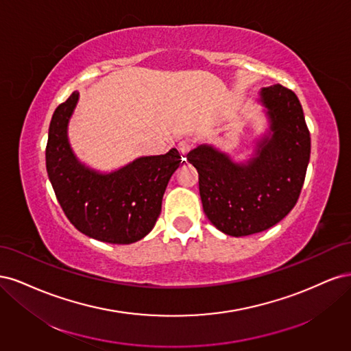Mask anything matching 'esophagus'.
I'll return each mask as SVG.
<instances>
[{
	"instance_id": "obj_1",
	"label": "esophagus",
	"mask_w": 351,
	"mask_h": 351,
	"mask_svg": "<svg viewBox=\"0 0 351 351\" xmlns=\"http://www.w3.org/2000/svg\"><path fill=\"white\" fill-rule=\"evenodd\" d=\"M190 147H192V145H190L189 142H186V141H182L178 143V152H180V155L182 156H186L187 155V152H189V149Z\"/></svg>"
}]
</instances>
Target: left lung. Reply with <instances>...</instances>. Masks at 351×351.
<instances>
[{
    "label": "left lung",
    "instance_id": "left-lung-1",
    "mask_svg": "<svg viewBox=\"0 0 351 351\" xmlns=\"http://www.w3.org/2000/svg\"><path fill=\"white\" fill-rule=\"evenodd\" d=\"M268 130L252 158L232 161L200 143L187 154L199 173V193L208 219L224 234L250 236L274 227L294 208L311 159V134L299 98L281 84L262 88Z\"/></svg>",
    "mask_w": 351,
    "mask_h": 351
}]
</instances>
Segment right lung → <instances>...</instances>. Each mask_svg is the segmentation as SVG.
Listing matches in <instances>:
<instances>
[{"instance_id": "right-lung-1", "label": "right lung", "mask_w": 351, "mask_h": 351, "mask_svg": "<svg viewBox=\"0 0 351 351\" xmlns=\"http://www.w3.org/2000/svg\"><path fill=\"white\" fill-rule=\"evenodd\" d=\"M79 92L58 105L47 143V173L60 205L83 234L111 244H130L152 231L169 178L182 162L176 147L141 156L110 173L79 161L69 141V123Z\"/></svg>"}]
</instances>
